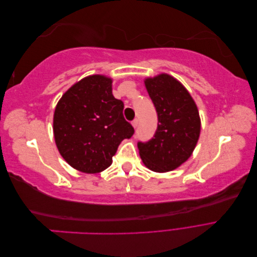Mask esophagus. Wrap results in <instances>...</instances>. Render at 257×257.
Wrapping results in <instances>:
<instances>
[{
	"label": "esophagus",
	"mask_w": 257,
	"mask_h": 257,
	"mask_svg": "<svg viewBox=\"0 0 257 257\" xmlns=\"http://www.w3.org/2000/svg\"><path fill=\"white\" fill-rule=\"evenodd\" d=\"M132 125L136 128L138 126V119H134L133 121H132Z\"/></svg>",
	"instance_id": "34e87169"
}]
</instances>
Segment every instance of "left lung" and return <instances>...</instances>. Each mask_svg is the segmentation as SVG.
Here are the masks:
<instances>
[{"label":"left lung","instance_id":"obj_1","mask_svg":"<svg viewBox=\"0 0 257 257\" xmlns=\"http://www.w3.org/2000/svg\"><path fill=\"white\" fill-rule=\"evenodd\" d=\"M158 113V128L146 143L138 142L144 164L153 172L174 170L188 160L200 133L198 109L190 93L174 77L161 74L145 81Z\"/></svg>","mask_w":257,"mask_h":257}]
</instances>
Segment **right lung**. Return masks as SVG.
Returning <instances> with one entry per match:
<instances>
[{
  "mask_svg": "<svg viewBox=\"0 0 257 257\" xmlns=\"http://www.w3.org/2000/svg\"><path fill=\"white\" fill-rule=\"evenodd\" d=\"M111 83L102 75L85 77L64 93L54 110L59 152L82 173L96 174L109 167L121 142L135 132L124 119V104L112 95Z\"/></svg>",
  "mask_w": 257,
  "mask_h": 257,
  "instance_id": "obj_1",
  "label": "right lung"
}]
</instances>
